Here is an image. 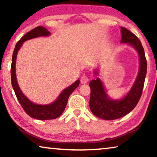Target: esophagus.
I'll return each mask as SVG.
<instances>
[{
    "mask_svg": "<svg viewBox=\"0 0 157 157\" xmlns=\"http://www.w3.org/2000/svg\"><path fill=\"white\" fill-rule=\"evenodd\" d=\"M88 81H89V78L86 75H85L84 74V75H83L81 77V78H80L81 83L85 84V83H86V82H88Z\"/></svg>",
    "mask_w": 157,
    "mask_h": 157,
    "instance_id": "34e87169",
    "label": "esophagus"
}]
</instances>
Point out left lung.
Listing matches in <instances>:
<instances>
[{
    "mask_svg": "<svg viewBox=\"0 0 157 157\" xmlns=\"http://www.w3.org/2000/svg\"><path fill=\"white\" fill-rule=\"evenodd\" d=\"M121 43H127L139 53L140 68L134 84L128 94L121 100H111L106 93L102 82L99 78L93 79L89 83L91 88L89 107L91 112L104 120H115L123 117L132 111L139 102L147 73L146 60L143 47L139 38L127 29L121 27ZM98 71H95L97 75Z\"/></svg>",
    "mask_w": 157,
    "mask_h": 157,
    "instance_id": "8db88e82",
    "label": "left lung"
}]
</instances>
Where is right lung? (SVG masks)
<instances>
[{
	"instance_id": "obj_1",
	"label": "right lung",
	"mask_w": 157,
	"mask_h": 157,
	"mask_svg": "<svg viewBox=\"0 0 157 157\" xmlns=\"http://www.w3.org/2000/svg\"><path fill=\"white\" fill-rule=\"evenodd\" d=\"M50 34V32L43 26H38V27L34 28L33 30L28 32L24 36L21 37L20 40L17 42L12 55L11 79L12 85L15 92L16 96H17L18 102H20L21 105L22 106L23 110L25 111L26 113L32 118L38 119V120H52V119L57 118L62 115L66 107V105H67L69 96L79 84V80L78 79L70 86L63 90L55 102L46 105L34 104L33 102H31L27 97H25L22 91H21L17 83L15 68L16 60H17L18 50L23 45V42L28 40V39L36 38V37L39 36H49Z\"/></svg>"
}]
</instances>
